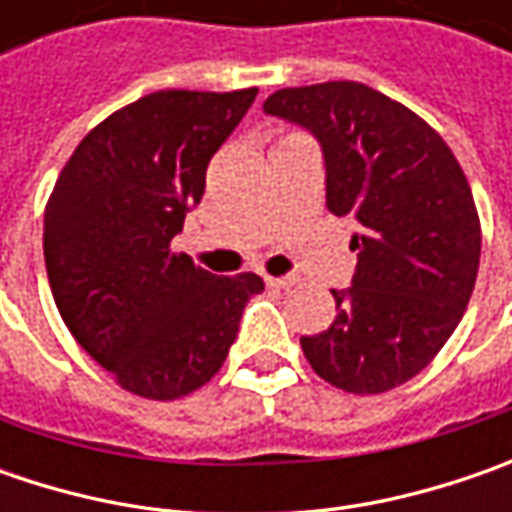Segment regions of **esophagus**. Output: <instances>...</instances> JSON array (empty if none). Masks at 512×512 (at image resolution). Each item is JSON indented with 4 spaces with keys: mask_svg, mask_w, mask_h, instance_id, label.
I'll return each instance as SVG.
<instances>
[{
    "mask_svg": "<svg viewBox=\"0 0 512 512\" xmlns=\"http://www.w3.org/2000/svg\"><path fill=\"white\" fill-rule=\"evenodd\" d=\"M267 287H276V290H287V287L296 285V276H265Z\"/></svg>",
    "mask_w": 512,
    "mask_h": 512,
    "instance_id": "obj_1",
    "label": "esophagus"
}]
</instances>
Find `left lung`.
<instances>
[{"instance_id":"8db88e82","label":"left lung","mask_w":512,"mask_h":512,"mask_svg":"<svg viewBox=\"0 0 512 512\" xmlns=\"http://www.w3.org/2000/svg\"><path fill=\"white\" fill-rule=\"evenodd\" d=\"M267 113L307 128L325 150L327 207L362 236L333 325L302 336L310 367L344 393L373 396L436 359L473 296L482 225L459 159L419 113L362 82L270 93Z\"/></svg>"}]
</instances>
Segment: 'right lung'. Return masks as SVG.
Segmentation results:
<instances>
[{
  "instance_id": "1",
  "label": "right lung",
  "mask_w": 512,
  "mask_h": 512,
  "mask_svg": "<svg viewBox=\"0 0 512 512\" xmlns=\"http://www.w3.org/2000/svg\"><path fill=\"white\" fill-rule=\"evenodd\" d=\"M259 88L156 90L76 145L45 205V267L73 339L133 396L173 402L225 364L256 273L213 276L170 242Z\"/></svg>"
}]
</instances>
